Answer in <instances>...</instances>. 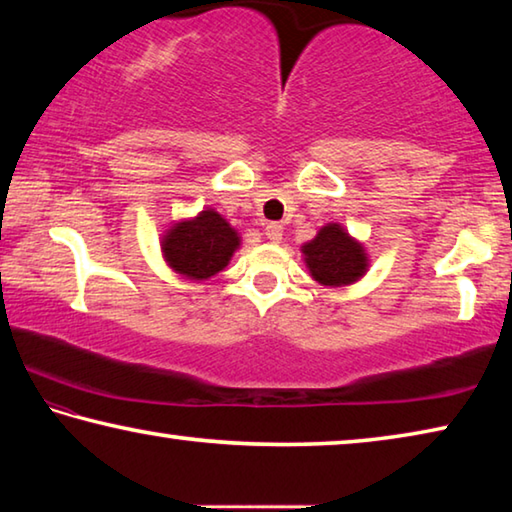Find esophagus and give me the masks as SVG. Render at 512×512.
I'll use <instances>...</instances> for the list:
<instances>
[{"instance_id":"1","label":"esophagus","mask_w":512,"mask_h":512,"mask_svg":"<svg viewBox=\"0 0 512 512\" xmlns=\"http://www.w3.org/2000/svg\"><path fill=\"white\" fill-rule=\"evenodd\" d=\"M282 232H284V228L280 223H266V230H264V235H266V239H271V241H280L282 239Z\"/></svg>"}]
</instances>
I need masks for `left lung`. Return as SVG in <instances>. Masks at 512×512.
Returning <instances> with one entry per match:
<instances>
[{
  "mask_svg": "<svg viewBox=\"0 0 512 512\" xmlns=\"http://www.w3.org/2000/svg\"><path fill=\"white\" fill-rule=\"evenodd\" d=\"M305 262L314 280L325 287H343L366 273V255L341 225L329 223L311 244L302 246Z\"/></svg>",
  "mask_w": 512,
  "mask_h": 512,
  "instance_id": "left-lung-1",
  "label": "left lung"
}]
</instances>
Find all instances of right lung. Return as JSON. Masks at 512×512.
<instances>
[{
    "label": "right lung",
    "mask_w": 512,
    "mask_h": 512,
    "mask_svg": "<svg viewBox=\"0 0 512 512\" xmlns=\"http://www.w3.org/2000/svg\"><path fill=\"white\" fill-rule=\"evenodd\" d=\"M237 246L239 237L230 223L221 214L205 210L192 221L173 225L162 241V253L173 271L192 280H207L228 266Z\"/></svg>",
    "instance_id": "obj_1"
}]
</instances>
